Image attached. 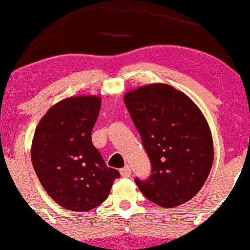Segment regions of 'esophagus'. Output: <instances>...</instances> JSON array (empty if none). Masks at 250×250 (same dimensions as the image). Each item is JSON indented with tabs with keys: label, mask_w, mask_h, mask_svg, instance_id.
Returning a JSON list of instances; mask_svg holds the SVG:
<instances>
[{
	"label": "esophagus",
	"mask_w": 250,
	"mask_h": 250,
	"mask_svg": "<svg viewBox=\"0 0 250 250\" xmlns=\"http://www.w3.org/2000/svg\"><path fill=\"white\" fill-rule=\"evenodd\" d=\"M120 173H121V175L123 177H129L131 175V169L129 166H125V168H122L121 170H120Z\"/></svg>",
	"instance_id": "34e87169"
}]
</instances>
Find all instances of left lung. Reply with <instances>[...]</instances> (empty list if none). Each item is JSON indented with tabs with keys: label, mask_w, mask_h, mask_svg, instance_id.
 Masks as SVG:
<instances>
[{
	"label": "left lung",
	"mask_w": 250,
	"mask_h": 250,
	"mask_svg": "<svg viewBox=\"0 0 250 250\" xmlns=\"http://www.w3.org/2000/svg\"><path fill=\"white\" fill-rule=\"evenodd\" d=\"M125 104L151 165L148 179H135L141 193L165 208L193 199L214 160L210 129L197 105L163 83L129 91Z\"/></svg>",
	"instance_id": "left-lung-1"
}]
</instances>
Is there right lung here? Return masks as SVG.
<instances>
[{
	"label": "right lung",
	"mask_w": 250,
	"mask_h": 250,
	"mask_svg": "<svg viewBox=\"0 0 250 250\" xmlns=\"http://www.w3.org/2000/svg\"><path fill=\"white\" fill-rule=\"evenodd\" d=\"M97 96L56 103L37 125L31 145L34 170L48 195L64 209L88 211L107 200L121 175L109 168L91 142Z\"/></svg>",
	"instance_id": "1"
}]
</instances>
